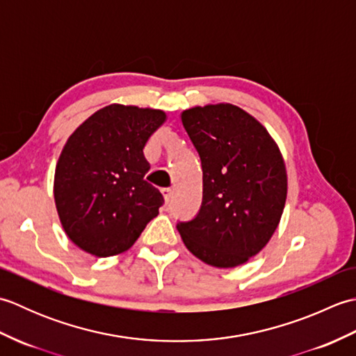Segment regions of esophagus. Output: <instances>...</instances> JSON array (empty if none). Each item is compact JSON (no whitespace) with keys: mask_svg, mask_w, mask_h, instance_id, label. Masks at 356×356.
I'll return each instance as SVG.
<instances>
[{"mask_svg":"<svg viewBox=\"0 0 356 356\" xmlns=\"http://www.w3.org/2000/svg\"><path fill=\"white\" fill-rule=\"evenodd\" d=\"M162 195H163L165 203H166V205H168L171 197H172V190H171V188H163V190H162Z\"/></svg>","mask_w":356,"mask_h":356,"instance_id":"34e87169","label":"esophagus"}]
</instances>
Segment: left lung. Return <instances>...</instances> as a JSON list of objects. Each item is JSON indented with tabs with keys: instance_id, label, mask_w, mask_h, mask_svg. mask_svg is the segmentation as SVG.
Instances as JSON below:
<instances>
[{
	"instance_id": "left-lung-1",
	"label": "left lung",
	"mask_w": 356,
	"mask_h": 356,
	"mask_svg": "<svg viewBox=\"0 0 356 356\" xmlns=\"http://www.w3.org/2000/svg\"><path fill=\"white\" fill-rule=\"evenodd\" d=\"M180 118L202 161L203 199L199 214L177 231L202 261L236 268L268 245L282 218L283 156L266 128L237 105L193 107Z\"/></svg>"
}]
</instances>
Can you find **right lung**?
Instances as JSON below:
<instances>
[{
    "instance_id": "obj_1",
    "label": "right lung",
    "mask_w": 356,
    "mask_h": 356,
    "mask_svg": "<svg viewBox=\"0 0 356 356\" xmlns=\"http://www.w3.org/2000/svg\"><path fill=\"white\" fill-rule=\"evenodd\" d=\"M165 111L111 104L86 119L58 159L53 194L63 228L74 245L96 257L130 249L163 197L145 180L143 156Z\"/></svg>"
}]
</instances>
